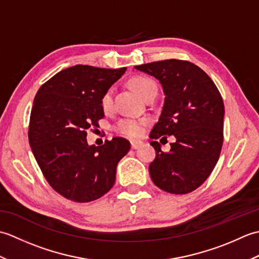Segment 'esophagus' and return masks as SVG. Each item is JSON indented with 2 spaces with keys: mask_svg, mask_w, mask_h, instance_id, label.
I'll return each mask as SVG.
<instances>
[{
  "mask_svg": "<svg viewBox=\"0 0 259 259\" xmlns=\"http://www.w3.org/2000/svg\"><path fill=\"white\" fill-rule=\"evenodd\" d=\"M142 146V142L141 141H131V148L133 149H138Z\"/></svg>",
  "mask_w": 259,
  "mask_h": 259,
  "instance_id": "34e87169",
  "label": "esophagus"
}]
</instances>
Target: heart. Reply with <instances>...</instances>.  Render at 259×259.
<instances>
[{
  "instance_id": "1",
  "label": "heart",
  "mask_w": 259,
  "mask_h": 259,
  "mask_svg": "<svg viewBox=\"0 0 259 259\" xmlns=\"http://www.w3.org/2000/svg\"><path fill=\"white\" fill-rule=\"evenodd\" d=\"M131 87L137 91L140 97L145 99L149 97L151 93L157 92L156 83L150 78L147 76H135L130 81ZM101 108L103 111H110L113 107V89L109 88L103 92L101 97ZM149 124V120L147 119H133L122 118L113 125V130L119 135H122L129 138H139L144 135L146 126Z\"/></svg>"
}]
</instances>
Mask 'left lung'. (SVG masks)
<instances>
[{"label": "left lung", "instance_id": "obj_1", "mask_svg": "<svg viewBox=\"0 0 259 259\" xmlns=\"http://www.w3.org/2000/svg\"><path fill=\"white\" fill-rule=\"evenodd\" d=\"M135 68L158 79L166 96L151 138H176L168 152L161 150L158 141L150 142L156 150L150 177L170 194H188L203 184L221 156L225 114L221 92L205 71L185 60H163Z\"/></svg>", "mask_w": 259, "mask_h": 259}]
</instances>
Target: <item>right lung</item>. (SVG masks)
Returning a JSON list of instances; mask_svg holds the SVG:
<instances>
[{"mask_svg": "<svg viewBox=\"0 0 259 259\" xmlns=\"http://www.w3.org/2000/svg\"><path fill=\"white\" fill-rule=\"evenodd\" d=\"M124 72L78 64L53 75L36 93L30 147L49 185L67 199L89 202L107 194L118 162L130 150V142L120 137L99 147L87 142V130L104 117L103 92Z\"/></svg>", "mask_w": 259, "mask_h": 259, "instance_id": "add662e5", "label": "right lung"}]
</instances>
